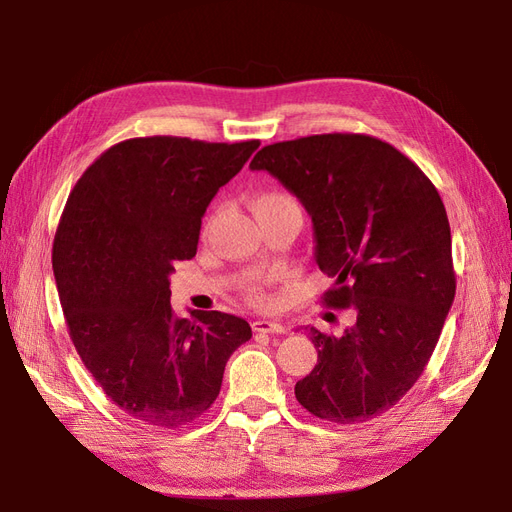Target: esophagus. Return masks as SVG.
Returning a JSON list of instances; mask_svg holds the SVG:
<instances>
[{
	"label": "esophagus",
	"instance_id": "esophagus-1",
	"mask_svg": "<svg viewBox=\"0 0 512 512\" xmlns=\"http://www.w3.org/2000/svg\"><path fill=\"white\" fill-rule=\"evenodd\" d=\"M252 329L256 333H286L284 324L273 322V320H254L252 322Z\"/></svg>",
	"mask_w": 512,
	"mask_h": 512
}]
</instances>
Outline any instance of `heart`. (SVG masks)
<instances>
[{"label":"heart","instance_id":"obj_1","mask_svg":"<svg viewBox=\"0 0 512 512\" xmlns=\"http://www.w3.org/2000/svg\"><path fill=\"white\" fill-rule=\"evenodd\" d=\"M275 203H294V200H292L290 196L282 194V192H265V194H260V196L256 198L254 207L275 205ZM250 299H252L254 303H258V305H265V303H267V294L262 292L260 288H252V290H250Z\"/></svg>","mask_w":512,"mask_h":512}]
</instances>
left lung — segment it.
I'll list each match as a JSON object with an SVG mask.
<instances>
[{
  "instance_id": "left-lung-1",
  "label": "left lung",
  "mask_w": 512,
  "mask_h": 512,
  "mask_svg": "<svg viewBox=\"0 0 512 512\" xmlns=\"http://www.w3.org/2000/svg\"><path fill=\"white\" fill-rule=\"evenodd\" d=\"M267 170L314 222L316 265L333 277L322 303L352 309L342 335L309 329L312 374L294 386L322 421L365 423L421 378L455 299L442 198L404 153L367 134H316L262 147Z\"/></svg>"
}]
</instances>
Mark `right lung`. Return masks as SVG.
I'll list each match as a JSON object with an SVG mask.
<instances>
[{"label":"right lung","instance_id":"obj_1","mask_svg":"<svg viewBox=\"0 0 512 512\" xmlns=\"http://www.w3.org/2000/svg\"><path fill=\"white\" fill-rule=\"evenodd\" d=\"M260 141L130 138L76 181L53 241L70 339L106 397L136 421L179 429L220 395L252 337L243 318L170 307L168 275L196 256L203 215Z\"/></svg>","mask_w":512,"mask_h":512}]
</instances>
